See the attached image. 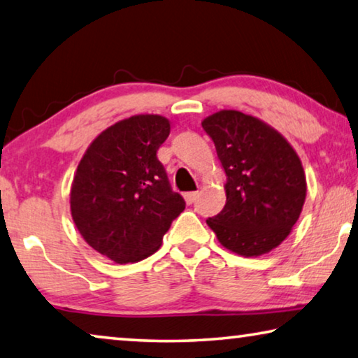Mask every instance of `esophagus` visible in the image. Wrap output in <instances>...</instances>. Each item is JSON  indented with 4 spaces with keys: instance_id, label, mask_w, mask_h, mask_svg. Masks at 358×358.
<instances>
[{
    "instance_id": "1",
    "label": "esophagus",
    "mask_w": 358,
    "mask_h": 358,
    "mask_svg": "<svg viewBox=\"0 0 358 358\" xmlns=\"http://www.w3.org/2000/svg\"><path fill=\"white\" fill-rule=\"evenodd\" d=\"M197 196H199V191H191V192H185V201L188 203H192L196 199Z\"/></svg>"
}]
</instances>
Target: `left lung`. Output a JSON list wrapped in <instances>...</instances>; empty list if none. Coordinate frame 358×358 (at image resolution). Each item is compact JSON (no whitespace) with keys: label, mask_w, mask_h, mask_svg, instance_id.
<instances>
[{"label":"left lung","mask_w":358,"mask_h":358,"mask_svg":"<svg viewBox=\"0 0 358 358\" xmlns=\"http://www.w3.org/2000/svg\"><path fill=\"white\" fill-rule=\"evenodd\" d=\"M226 172V206L207 220L220 243L242 257H259L287 239L306 199L301 161L282 135L236 110L206 117Z\"/></svg>","instance_id":"obj_1"}]
</instances>
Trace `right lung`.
<instances>
[{
  "label": "right lung",
  "mask_w": 358,
  "mask_h": 358,
  "mask_svg": "<svg viewBox=\"0 0 358 358\" xmlns=\"http://www.w3.org/2000/svg\"><path fill=\"white\" fill-rule=\"evenodd\" d=\"M169 134L166 117L132 116L103 130L79 162L70 194L73 221L84 241L115 263L148 258L185 210L156 156Z\"/></svg>",
  "instance_id": "obj_1"
}]
</instances>
